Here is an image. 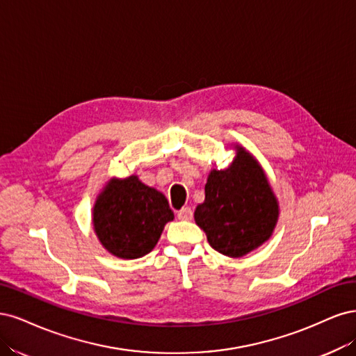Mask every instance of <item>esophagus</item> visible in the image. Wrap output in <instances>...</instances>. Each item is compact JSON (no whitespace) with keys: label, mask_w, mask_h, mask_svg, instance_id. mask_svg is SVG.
<instances>
[{"label":"esophagus","mask_w":356,"mask_h":356,"mask_svg":"<svg viewBox=\"0 0 356 356\" xmlns=\"http://www.w3.org/2000/svg\"><path fill=\"white\" fill-rule=\"evenodd\" d=\"M177 217H179V220H192L193 211L191 207H183L181 210L177 211Z\"/></svg>","instance_id":"esophagus-1"}]
</instances>
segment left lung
<instances>
[{
    "instance_id": "left-lung-1",
    "label": "left lung",
    "mask_w": 356,
    "mask_h": 356,
    "mask_svg": "<svg viewBox=\"0 0 356 356\" xmlns=\"http://www.w3.org/2000/svg\"><path fill=\"white\" fill-rule=\"evenodd\" d=\"M227 170H213L195 222L209 244L229 257H243L268 241L278 220V204L261 167L245 149H236Z\"/></svg>"
}]
</instances>
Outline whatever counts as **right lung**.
Listing matches in <instances>:
<instances>
[{
	"label": "right lung",
	"instance_id": "add662e5",
	"mask_svg": "<svg viewBox=\"0 0 356 356\" xmlns=\"http://www.w3.org/2000/svg\"><path fill=\"white\" fill-rule=\"evenodd\" d=\"M167 198L130 176L112 180L95 204L93 226L102 245L121 259L151 253L167 222L173 220Z\"/></svg>",
	"mask_w": 356,
	"mask_h": 356
}]
</instances>
